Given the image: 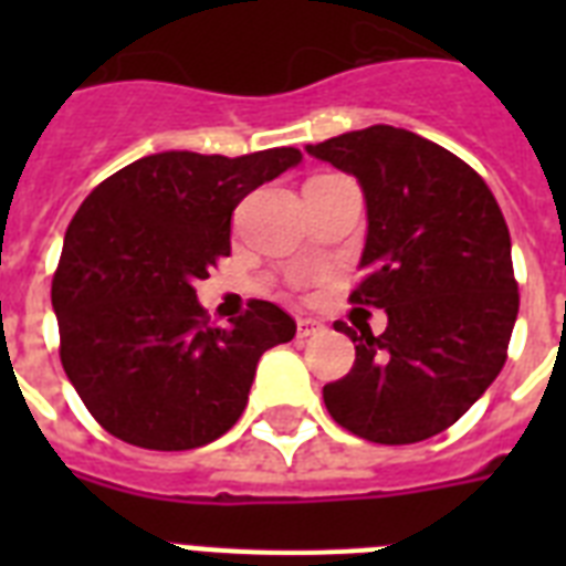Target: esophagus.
I'll list each match as a JSON object with an SVG mask.
<instances>
[{
    "mask_svg": "<svg viewBox=\"0 0 566 566\" xmlns=\"http://www.w3.org/2000/svg\"><path fill=\"white\" fill-rule=\"evenodd\" d=\"M323 332V323L319 319H311V317H300L296 319V335L300 337H314Z\"/></svg>",
    "mask_w": 566,
    "mask_h": 566,
    "instance_id": "34e87169",
    "label": "esophagus"
}]
</instances>
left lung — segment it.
Instances as JSON below:
<instances>
[{
	"instance_id": "obj_1",
	"label": "left lung",
	"mask_w": 566,
	"mask_h": 566,
	"mask_svg": "<svg viewBox=\"0 0 566 566\" xmlns=\"http://www.w3.org/2000/svg\"><path fill=\"white\" fill-rule=\"evenodd\" d=\"M358 179L367 205L364 279L349 300L385 308L387 328L337 326L355 367L323 387L328 413L373 443L449 429L505 364L520 296L511 234L482 176L394 126L305 146Z\"/></svg>"
}]
</instances>
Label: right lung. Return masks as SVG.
Returning a JSON list of instances; mask_svg holds the SVG:
<instances>
[{
  "label": "right lung",
  "mask_w": 566,
  "mask_h": 566,
  "mask_svg": "<svg viewBox=\"0 0 566 566\" xmlns=\"http://www.w3.org/2000/svg\"><path fill=\"white\" fill-rule=\"evenodd\" d=\"M300 149L146 155L75 211L52 279L61 364L93 420L132 447L181 452L240 420L255 367L296 323L249 302L229 328L208 326L193 284L231 252V213Z\"/></svg>",
  "instance_id": "add662e5"
}]
</instances>
